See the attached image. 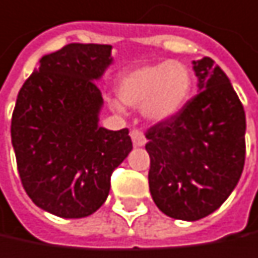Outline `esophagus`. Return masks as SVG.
<instances>
[{
  "instance_id": "34e87169",
  "label": "esophagus",
  "mask_w": 258,
  "mask_h": 258,
  "mask_svg": "<svg viewBox=\"0 0 258 258\" xmlns=\"http://www.w3.org/2000/svg\"><path fill=\"white\" fill-rule=\"evenodd\" d=\"M131 138H132V143L134 145H137V147H143L145 144V137L144 134L140 131V129H134V131H131Z\"/></svg>"
}]
</instances>
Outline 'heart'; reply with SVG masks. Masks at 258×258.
<instances>
[{"instance_id":"1","label":"heart","mask_w":258,"mask_h":258,"mask_svg":"<svg viewBox=\"0 0 258 258\" xmlns=\"http://www.w3.org/2000/svg\"><path fill=\"white\" fill-rule=\"evenodd\" d=\"M117 92L123 104L143 107L150 120L160 121L185 105L193 92V74L181 62L163 60L124 74ZM111 107L118 113L123 110L118 102H113Z\"/></svg>"}]
</instances>
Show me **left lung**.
<instances>
[{
    "label": "left lung",
    "mask_w": 258,
    "mask_h": 258,
    "mask_svg": "<svg viewBox=\"0 0 258 258\" xmlns=\"http://www.w3.org/2000/svg\"><path fill=\"white\" fill-rule=\"evenodd\" d=\"M193 63L201 92L145 134L151 198L185 221L218 210L245 163V111L232 83L211 57Z\"/></svg>",
    "instance_id": "8db88e82"
}]
</instances>
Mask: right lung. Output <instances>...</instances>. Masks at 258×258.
I'll return each instance as SVG.
<instances>
[{"instance_id":"1","label":"right lung","mask_w":258,"mask_h":258,"mask_svg":"<svg viewBox=\"0 0 258 258\" xmlns=\"http://www.w3.org/2000/svg\"><path fill=\"white\" fill-rule=\"evenodd\" d=\"M111 46L71 43L41 57L12 115L22 185L41 210L81 218L105 202L113 171L132 150L129 131L98 126L95 80L111 65Z\"/></svg>"}]
</instances>
